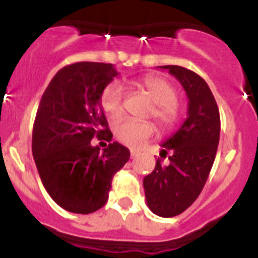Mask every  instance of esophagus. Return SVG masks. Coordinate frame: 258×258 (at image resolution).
Masks as SVG:
<instances>
[{"mask_svg":"<svg viewBox=\"0 0 258 258\" xmlns=\"http://www.w3.org/2000/svg\"><path fill=\"white\" fill-rule=\"evenodd\" d=\"M138 155H140V151H137V150H131V156L132 157H137L138 156Z\"/></svg>","mask_w":258,"mask_h":258,"instance_id":"34e87169","label":"esophagus"}]
</instances>
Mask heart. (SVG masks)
I'll use <instances>...</instances> for the list:
<instances>
[{
    "mask_svg": "<svg viewBox=\"0 0 258 258\" xmlns=\"http://www.w3.org/2000/svg\"><path fill=\"white\" fill-rule=\"evenodd\" d=\"M140 88L152 101L149 115L156 120L161 129H169L178 121L177 92L174 86L159 76H146L138 83ZM124 86L118 81L109 83L101 95V106L104 113L112 120L124 115ZM155 133L152 122L146 120H124L113 127L115 138L126 146H140L150 140Z\"/></svg>",
    "mask_w": 258,
    "mask_h": 258,
    "instance_id": "b5f03b06",
    "label": "heart"
}]
</instances>
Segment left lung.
I'll return each instance as SVG.
<instances>
[{
	"mask_svg": "<svg viewBox=\"0 0 258 258\" xmlns=\"http://www.w3.org/2000/svg\"><path fill=\"white\" fill-rule=\"evenodd\" d=\"M183 86L188 98L187 118L178 132L161 143L160 156L143 179L147 206L160 217L184 212L202 192L213 165L220 141V111L208 84L198 74L179 66H160Z\"/></svg>",
	"mask_w": 258,
	"mask_h": 258,
	"instance_id": "8db88e82",
	"label": "left lung"
}]
</instances>
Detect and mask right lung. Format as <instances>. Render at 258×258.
Returning a JSON list of instances; mask_svg holds the SVG:
<instances>
[{
	"label": "right lung",
	"instance_id": "1",
	"mask_svg": "<svg viewBox=\"0 0 258 258\" xmlns=\"http://www.w3.org/2000/svg\"><path fill=\"white\" fill-rule=\"evenodd\" d=\"M112 64L77 61L59 70L36 113L32 154L51 199L72 213L101 209L116 172L131 152L117 142L101 151L90 141L112 140L101 106L103 89L117 76Z\"/></svg>",
	"mask_w": 258,
	"mask_h": 258
}]
</instances>
